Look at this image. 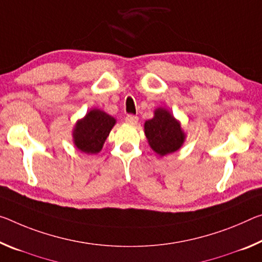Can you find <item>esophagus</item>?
<instances>
[{
  "label": "esophagus",
  "mask_w": 262,
  "mask_h": 262,
  "mask_svg": "<svg viewBox=\"0 0 262 262\" xmlns=\"http://www.w3.org/2000/svg\"><path fill=\"white\" fill-rule=\"evenodd\" d=\"M126 122L128 123V124H132V126H135L136 123H138V121H139V118L138 116H135V115H127L126 116Z\"/></svg>",
  "instance_id": "34e87169"
}]
</instances>
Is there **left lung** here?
<instances>
[{
    "instance_id": "8db88e82",
    "label": "left lung",
    "mask_w": 262,
    "mask_h": 262,
    "mask_svg": "<svg viewBox=\"0 0 262 262\" xmlns=\"http://www.w3.org/2000/svg\"><path fill=\"white\" fill-rule=\"evenodd\" d=\"M144 134L149 146L160 156L180 150L186 139L181 122L164 107H157L154 118L144 122Z\"/></svg>"
}]
</instances>
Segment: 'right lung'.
I'll use <instances>...</instances> for the list:
<instances>
[{"mask_svg":"<svg viewBox=\"0 0 262 262\" xmlns=\"http://www.w3.org/2000/svg\"><path fill=\"white\" fill-rule=\"evenodd\" d=\"M116 119L106 112L92 108L79 119L72 130L73 144L81 152L94 155L101 151Z\"/></svg>","mask_w":262,"mask_h":262,"instance_id":"1","label":"right lung"}]
</instances>
